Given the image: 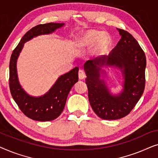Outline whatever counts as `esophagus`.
Wrapping results in <instances>:
<instances>
[{
	"instance_id": "34e87169",
	"label": "esophagus",
	"mask_w": 158,
	"mask_h": 158,
	"mask_svg": "<svg viewBox=\"0 0 158 158\" xmlns=\"http://www.w3.org/2000/svg\"><path fill=\"white\" fill-rule=\"evenodd\" d=\"M78 77L80 80H83L85 77V73H84L83 70H80L79 72H78Z\"/></svg>"
}]
</instances>
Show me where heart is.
<instances>
[{
	"label": "heart",
	"mask_w": 158,
	"mask_h": 158,
	"mask_svg": "<svg viewBox=\"0 0 158 158\" xmlns=\"http://www.w3.org/2000/svg\"><path fill=\"white\" fill-rule=\"evenodd\" d=\"M83 47L90 48L94 46V54L96 55H102L109 49L111 45V38L107 34L101 33L96 30H90L84 34L78 42Z\"/></svg>",
	"instance_id": "1"
}]
</instances>
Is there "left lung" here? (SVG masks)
Masks as SVG:
<instances>
[{"label":"left lung","instance_id":"obj_1","mask_svg":"<svg viewBox=\"0 0 158 158\" xmlns=\"http://www.w3.org/2000/svg\"><path fill=\"white\" fill-rule=\"evenodd\" d=\"M122 38L107 57L88 60L84 64L88 99L93 110L105 120L119 119L130 113L143 94L145 87L146 57L132 35L118 29ZM114 66L122 70L123 91L118 96L110 94L103 80L101 67Z\"/></svg>","mask_w":158,"mask_h":158}]
</instances>
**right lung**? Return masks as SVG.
<instances>
[{"label":"right lung","mask_w":158,"mask_h":158,"mask_svg":"<svg viewBox=\"0 0 158 158\" xmlns=\"http://www.w3.org/2000/svg\"><path fill=\"white\" fill-rule=\"evenodd\" d=\"M64 23H48L31 28L21 38L13 51L9 63V88L11 96L19 109L27 117L40 122L57 118L63 111L67 98L73 85L78 81V67L61 75L50 90L40 97L29 96L19 84L16 70V62L23 44L41 34L52 33L63 27Z\"/></svg>","instance_id":"right-lung-1"}]
</instances>
